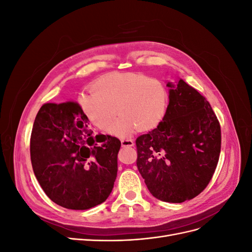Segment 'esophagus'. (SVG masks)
I'll return each mask as SVG.
<instances>
[{"mask_svg": "<svg viewBox=\"0 0 252 252\" xmlns=\"http://www.w3.org/2000/svg\"><path fill=\"white\" fill-rule=\"evenodd\" d=\"M121 143H122V146H123V147H132L134 145V143L131 139H123L121 141Z\"/></svg>", "mask_w": 252, "mask_h": 252, "instance_id": "obj_1", "label": "esophagus"}]
</instances>
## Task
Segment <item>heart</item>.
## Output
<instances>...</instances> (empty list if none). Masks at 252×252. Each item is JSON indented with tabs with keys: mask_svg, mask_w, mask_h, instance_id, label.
I'll use <instances>...</instances> for the list:
<instances>
[{
	"mask_svg": "<svg viewBox=\"0 0 252 252\" xmlns=\"http://www.w3.org/2000/svg\"><path fill=\"white\" fill-rule=\"evenodd\" d=\"M91 94H80L78 101L87 119L101 130L110 129L118 136H127L136 129L156 128L168 108V93L164 84L141 73L114 72L97 79Z\"/></svg>",
	"mask_w": 252,
	"mask_h": 252,
	"instance_id": "b5f03b06",
	"label": "heart"
}]
</instances>
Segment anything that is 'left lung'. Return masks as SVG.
Segmentation results:
<instances>
[{"label":"left lung","mask_w":252,"mask_h":252,"mask_svg":"<svg viewBox=\"0 0 252 252\" xmlns=\"http://www.w3.org/2000/svg\"><path fill=\"white\" fill-rule=\"evenodd\" d=\"M164 120L135 141L136 166L150 193L168 203L207 187L220 152V126L209 102L186 82H168Z\"/></svg>","instance_id":"left-lung-1"}]
</instances>
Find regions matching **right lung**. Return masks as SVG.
Masks as SVG:
<instances>
[{
  "label": "right lung",
  "instance_id": "right-lung-1",
  "mask_svg": "<svg viewBox=\"0 0 252 252\" xmlns=\"http://www.w3.org/2000/svg\"><path fill=\"white\" fill-rule=\"evenodd\" d=\"M121 141L97 134L77 102L46 103L37 112L30 158L44 192L67 209L86 210L107 200L117 179Z\"/></svg>",
  "mask_w": 252,
  "mask_h": 252
}]
</instances>
